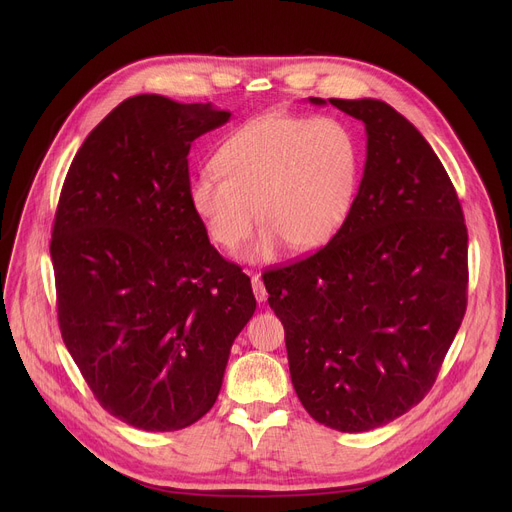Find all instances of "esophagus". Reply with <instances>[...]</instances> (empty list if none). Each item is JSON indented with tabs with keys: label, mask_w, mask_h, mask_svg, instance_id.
Masks as SVG:
<instances>
[{
	"label": "esophagus",
	"mask_w": 512,
	"mask_h": 512,
	"mask_svg": "<svg viewBox=\"0 0 512 512\" xmlns=\"http://www.w3.org/2000/svg\"><path fill=\"white\" fill-rule=\"evenodd\" d=\"M249 275H251V273H249ZM251 285H253V294H255L257 302H265V300H267V289H265V285H263V281H261L259 275H253V277H251Z\"/></svg>",
	"instance_id": "1"
}]
</instances>
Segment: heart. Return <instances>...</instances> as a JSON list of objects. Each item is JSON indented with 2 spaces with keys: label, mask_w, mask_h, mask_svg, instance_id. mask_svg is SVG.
I'll use <instances>...</instances> for the list:
<instances>
[{
  "label": "heart",
  "mask_w": 512,
  "mask_h": 512,
  "mask_svg": "<svg viewBox=\"0 0 512 512\" xmlns=\"http://www.w3.org/2000/svg\"><path fill=\"white\" fill-rule=\"evenodd\" d=\"M214 170L188 184L190 206L212 243L237 249L263 223L247 259L267 263L289 245L312 251L344 225L358 184V145L336 117L261 115L233 131Z\"/></svg>",
  "instance_id": "obj_1"
}]
</instances>
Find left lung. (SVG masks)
Returning <instances> with one entry per match:
<instances>
[{
  "instance_id": "8db88e82",
  "label": "left lung",
  "mask_w": 512,
  "mask_h": 512,
  "mask_svg": "<svg viewBox=\"0 0 512 512\" xmlns=\"http://www.w3.org/2000/svg\"><path fill=\"white\" fill-rule=\"evenodd\" d=\"M364 123L367 162L344 225L314 255L263 273L306 411L344 433L417 405L466 312L468 231L425 137L379 99H318Z\"/></svg>"
}]
</instances>
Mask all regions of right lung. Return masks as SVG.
I'll use <instances>...</instances> for the list:
<instances>
[{
	"mask_svg": "<svg viewBox=\"0 0 512 512\" xmlns=\"http://www.w3.org/2000/svg\"><path fill=\"white\" fill-rule=\"evenodd\" d=\"M229 111L135 95L72 160L52 229L58 326L97 401L145 431L192 425L257 302L190 206L188 152Z\"/></svg>",
	"mask_w": 512,
	"mask_h": 512,
	"instance_id": "1",
	"label": "right lung"
}]
</instances>
